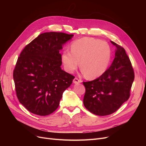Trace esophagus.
I'll list each match as a JSON object with an SVG mask.
<instances>
[{"mask_svg":"<svg viewBox=\"0 0 146 146\" xmlns=\"http://www.w3.org/2000/svg\"><path fill=\"white\" fill-rule=\"evenodd\" d=\"M81 82V80L80 79H79L78 78H75L73 80V83L76 84V83H80Z\"/></svg>","mask_w":146,"mask_h":146,"instance_id":"1","label":"esophagus"}]
</instances>
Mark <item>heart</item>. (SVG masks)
<instances>
[{
	"label": "heart",
	"instance_id": "b5f03b06",
	"mask_svg": "<svg viewBox=\"0 0 146 146\" xmlns=\"http://www.w3.org/2000/svg\"><path fill=\"white\" fill-rule=\"evenodd\" d=\"M71 52L63 51L61 60L65 70L74 72L79 65L87 78L94 79L104 73L109 65L111 51L105 41L94 38L85 37L73 41Z\"/></svg>",
	"mask_w": 146,
	"mask_h": 146
}]
</instances>
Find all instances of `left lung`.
<instances>
[{
	"label": "left lung",
	"instance_id": "1",
	"mask_svg": "<svg viewBox=\"0 0 146 146\" xmlns=\"http://www.w3.org/2000/svg\"><path fill=\"white\" fill-rule=\"evenodd\" d=\"M115 58L111 66L100 77L83 82L86 88L83 104L90 112L105 116L117 111L130 96L134 73L125 50L115 42Z\"/></svg>",
	"mask_w": 146,
	"mask_h": 146
}]
</instances>
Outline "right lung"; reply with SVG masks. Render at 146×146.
Here are the masks:
<instances>
[{"label": "right lung", "mask_w": 146, "mask_h": 146, "mask_svg": "<svg viewBox=\"0 0 146 146\" xmlns=\"http://www.w3.org/2000/svg\"><path fill=\"white\" fill-rule=\"evenodd\" d=\"M73 34L50 32L41 34L25 46L13 70L19 101L38 115L55 111L64 91L74 77L61 68L63 45Z\"/></svg>", "instance_id": "obj_1"}]
</instances>
